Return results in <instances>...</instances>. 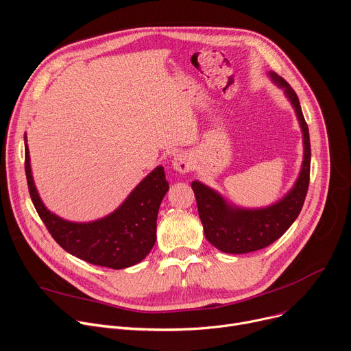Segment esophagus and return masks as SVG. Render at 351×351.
<instances>
[{
  "mask_svg": "<svg viewBox=\"0 0 351 351\" xmlns=\"http://www.w3.org/2000/svg\"><path fill=\"white\" fill-rule=\"evenodd\" d=\"M172 167L173 169H176L178 172L182 173H187L189 171H192L193 168V161L192 156H190L187 152H179L173 156L172 159Z\"/></svg>",
  "mask_w": 351,
  "mask_h": 351,
  "instance_id": "34e87169",
  "label": "esophagus"
}]
</instances>
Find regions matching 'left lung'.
<instances>
[{"label":"left lung","mask_w":351,"mask_h":351,"mask_svg":"<svg viewBox=\"0 0 351 351\" xmlns=\"http://www.w3.org/2000/svg\"><path fill=\"white\" fill-rule=\"evenodd\" d=\"M271 81L284 90L295 110L304 143V161L293 189L277 203L263 208H242L228 203L214 189L202 182H192L197 210L207 241L218 250L241 254L263 249L277 241L297 219L308 192L311 169V143L308 124L304 119L297 93L276 73Z\"/></svg>","instance_id":"left-lung-1"}]
</instances>
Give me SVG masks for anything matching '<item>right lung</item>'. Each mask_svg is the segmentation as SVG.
I'll list each match as a JSON object with an SVG mask.
<instances>
[{
	"label": "right lung",
	"instance_id": "obj_1",
	"mask_svg": "<svg viewBox=\"0 0 351 351\" xmlns=\"http://www.w3.org/2000/svg\"><path fill=\"white\" fill-rule=\"evenodd\" d=\"M25 133V172L30 199L54 241L73 256L88 263L125 269L145 259L156 241V217L169 184L162 167L147 175L109 215L74 222L51 213L42 202L30 168Z\"/></svg>",
	"mask_w": 351,
	"mask_h": 351
}]
</instances>
